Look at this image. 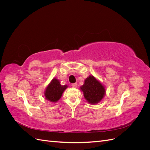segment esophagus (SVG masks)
<instances>
[{
  "label": "esophagus",
  "instance_id": "34e87169",
  "mask_svg": "<svg viewBox=\"0 0 150 150\" xmlns=\"http://www.w3.org/2000/svg\"><path fill=\"white\" fill-rule=\"evenodd\" d=\"M77 86H78V84H77V83L72 84V87H73V88H77Z\"/></svg>",
  "mask_w": 150,
  "mask_h": 150
}]
</instances>
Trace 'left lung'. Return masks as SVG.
<instances>
[{"label":"left lung","mask_w":150,"mask_h":150,"mask_svg":"<svg viewBox=\"0 0 150 150\" xmlns=\"http://www.w3.org/2000/svg\"><path fill=\"white\" fill-rule=\"evenodd\" d=\"M80 90L83 93L86 100L92 105L101 102L106 95L105 86L93 75H89L84 80Z\"/></svg>","instance_id":"left-lung-1"}]
</instances>
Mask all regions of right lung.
I'll return each instance as SVG.
<instances>
[{
	"label": "right lung",
	"mask_w": 150,
	"mask_h": 150,
	"mask_svg": "<svg viewBox=\"0 0 150 150\" xmlns=\"http://www.w3.org/2000/svg\"><path fill=\"white\" fill-rule=\"evenodd\" d=\"M67 87V85H61L59 80L54 78L44 91V97L48 101L56 103L61 99L63 93Z\"/></svg>",
	"instance_id": "right-lung-1"
}]
</instances>
